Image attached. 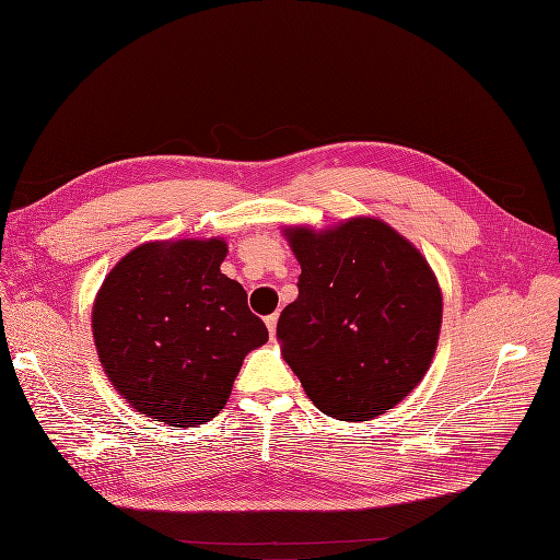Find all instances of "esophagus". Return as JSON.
I'll list each match as a JSON object with an SVG mask.
<instances>
[{
    "instance_id": "esophagus-1",
    "label": "esophagus",
    "mask_w": 560,
    "mask_h": 560,
    "mask_svg": "<svg viewBox=\"0 0 560 560\" xmlns=\"http://www.w3.org/2000/svg\"><path fill=\"white\" fill-rule=\"evenodd\" d=\"M277 322H279V315H277V313H272V315L265 317V325H268L270 336H275V334H277Z\"/></svg>"
}]
</instances>
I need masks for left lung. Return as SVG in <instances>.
<instances>
[{
  "mask_svg": "<svg viewBox=\"0 0 560 560\" xmlns=\"http://www.w3.org/2000/svg\"><path fill=\"white\" fill-rule=\"evenodd\" d=\"M302 275L281 311V354L322 413L345 422L384 416L427 374L443 292L427 258L376 218L325 231H283Z\"/></svg>",
  "mask_w": 560,
  "mask_h": 560,
  "instance_id": "8db88e82",
  "label": "left lung"
}]
</instances>
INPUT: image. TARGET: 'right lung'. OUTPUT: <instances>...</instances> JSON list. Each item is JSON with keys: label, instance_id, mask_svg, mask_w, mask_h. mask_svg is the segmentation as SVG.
<instances>
[{"label": "right lung", "instance_id": "add662e5", "mask_svg": "<svg viewBox=\"0 0 560 560\" xmlns=\"http://www.w3.org/2000/svg\"><path fill=\"white\" fill-rule=\"evenodd\" d=\"M224 256L222 238L144 243L104 279L97 357L138 413L170 427L213 420L245 357L268 342L245 288L220 272Z\"/></svg>", "mask_w": 560, "mask_h": 560}]
</instances>
